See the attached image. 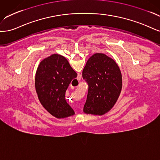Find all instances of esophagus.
<instances>
[{
  "label": "esophagus",
  "mask_w": 160,
  "mask_h": 160,
  "mask_svg": "<svg viewBox=\"0 0 160 160\" xmlns=\"http://www.w3.org/2000/svg\"><path fill=\"white\" fill-rule=\"evenodd\" d=\"M71 88H74V87H73V86H71Z\"/></svg>",
  "instance_id": "1"
}]
</instances>
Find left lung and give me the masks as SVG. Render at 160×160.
Listing matches in <instances>:
<instances>
[{
    "label": "left lung",
    "mask_w": 160,
    "mask_h": 160,
    "mask_svg": "<svg viewBox=\"0 0 160 160\" xmlns=\"http://www.w3.org/2000/svg\"><path fill=\"white\" fill-rule=\"evenodd\" d=\"M82 78L88 84L84 112L104 115L115 105L121 93L122 77L119 66L109 56L96 53L88 60Z\"/></svg>",
    "instance_id": "1"
}]
</instances>
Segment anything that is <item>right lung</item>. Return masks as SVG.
<instances>
[{"instance_id":"right-lung-1","label":"right lung","mask_w":160,"mask_h":160,"mask_svg":"<svg viewBox=\"0 0 160 160\" xmlns=\"http://www.w3.org/2000/svg\"><path fill=\"white\" fill-rule=\"evenodd\" d=\"M77 77L68 61L54 54L39 64L35 76V88L40 104L56 118H65L75 112L65 99L66 91Z\"/></svg>"}]
</instances>
